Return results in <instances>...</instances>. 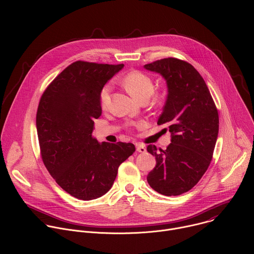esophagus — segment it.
I'll list each match as a JSON object with an SVG mask.
<instances>
[{
  "label": "esophagus",
  "instance_id": "esophagus-1",
  "mask_svg": "<svg viewBox=\"0 0 254 254\" xmlns=\"http://www.w3.org/2000/svg\"><path fill=\"white\" fill-rule=\"evenodd\" d=\"M135 148L138 153H146V151H147L146 147L142 146V144H140V143H135Z\"/></svg>",
  "mask_w": 254,
  "mask_h": 254
}]
</instances>
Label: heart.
<instances>
[{
	"instance_id": "1",
	"label": "heart",
	"mask_w": 254,
	"mask_h": 254,
	"mask_svg": "<svg viewBox=\"0 0 254 254\" xmlns=\"http://www.w3.org/2000/svg\"><path fill=\"white\" fill-rule=\"evenodd\" d=\"M123 84L127 90L135 98H150L154 92V82L153 79L141 71L133 70L128 72L123 79ZM111 91L110 85H106L102 88L99 95V103L102 110H106L111 101Z\"/></svg>"
}]
</instances>
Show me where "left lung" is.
<instances>
[{"instance_id":"8db88e82","label":"left lung","mask_w":254,"mask_h":254,"mask_svg":"<svg viewBox=\"0 0 254 254\" xmlns=\"http://www.w3.org/2000/svg\"><path fill=\"white\" fill-rule=\"evenodd\" d=\"M143 67L160 73L167 82L168 95L158 125H167L171 132L166 150L148 146L157 164L147 180L158 193L178 196L191 190L211 163L219 130L218 111L203 77L190 63L170 57Z\"/></svg>"}]
</instances>
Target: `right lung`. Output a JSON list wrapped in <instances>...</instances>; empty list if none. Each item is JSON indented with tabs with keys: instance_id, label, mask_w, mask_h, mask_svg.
<instances>
[{
	"instance_id": "obj_1",
	"label": "right lung",
	"mask_w": 254,
	"mask_h": 254,
	"mask_svg": "<svg viewBox=\"0 0 254 254\" xmlns=\"http://www.w3.org/2000/svg\"><path fill=\"white\" fill-rule=\"evenodd\" d=\"M124 64L76 61L43 92L36 127L43 163L68 194L89 201L110 191L120 165L131 156V142H98L92 136L101 116L99 95Z\"/></svg>"
}]
</instances>
